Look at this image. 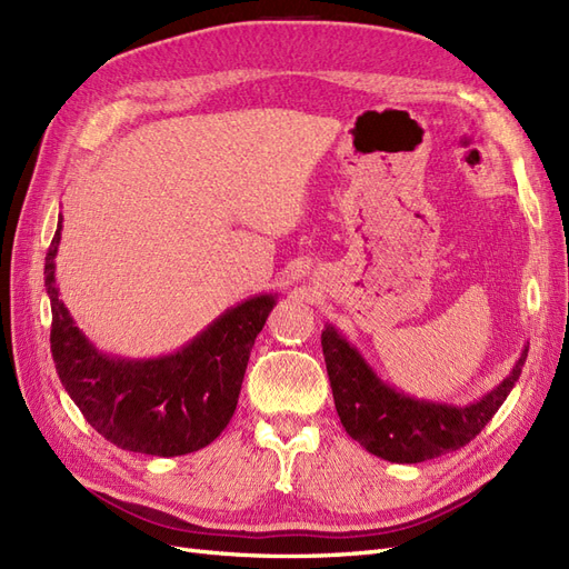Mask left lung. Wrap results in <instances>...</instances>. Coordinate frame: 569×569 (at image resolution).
I'll return each mask as SVG.
<instances>
[{
    "label": "left lung",
    "mask_w": 569,
    "mask_h": 569,
    "mask_svg": "<svg viewBox=\"0 0 569 569\" xmlns=\"http://www.w3.org/2000/svg\"><path fill=\"white\" fill-rule=\"evenodd\" d=\"M529 347L506 380L479 401L449 406L412 399L385 385L332 325L322 330V356L337 416L366 451L391 462H422L470 443L520 380Z\"/></svg>",
    "instance_id": "8db88e82"
}]
</instances>
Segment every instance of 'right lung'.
<instances>
[{
  "label": "right lung",
  "mask_w": 569,
  "mask_h": 569,
  "mask_svg": "<svg viewBox=\"0 0 569 569\" xmlns=\"http://www.w3.org/2000/svg\"><path fill=\"white\" fill-rule=\"evenodd\" d=\"M61 220L44 258L51 301V356L59 380L97 432L118 449L184 456L209 446L237 408L251 347L272 311V295L237 303L180 351L130 360L97 351L59 299L54 256Z\"/></svg>",
  "instance_id": "add662e5"
}]
</instances>
